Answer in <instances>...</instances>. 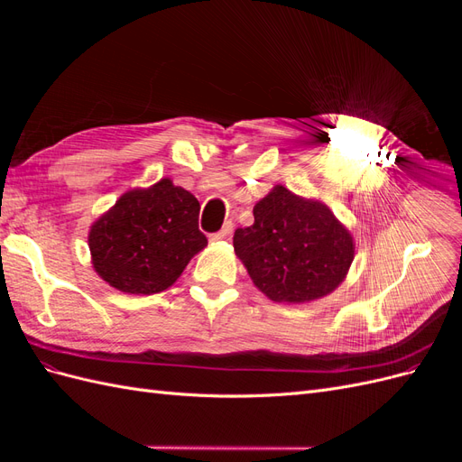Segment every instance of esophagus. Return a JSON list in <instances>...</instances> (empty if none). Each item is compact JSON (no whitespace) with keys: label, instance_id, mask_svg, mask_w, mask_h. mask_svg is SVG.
<instances>
[{"label":"esophagus","instance_id":"obj_1","mask_svg":"<svg viewBox=\"0 0 462 462\" xmlns=\"http://www.w3.org/2000/svg\"><path fill=\"white\" fill-rule=\"evenodd\" d=\"M233 233V223L231 221H227L226 226H223L217 233H214L212 236H209V241H226V239H229V235Z\"/></svg>","mask_w":462,"mask_h":462}]
</instances>
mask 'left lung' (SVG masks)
Wrapping results in <instances>:
<instances>
[{"instance_id": "1", "label": "left lung", "mask_w": 462, "mask_h": 462, "mask_svg": "<svg viewBox=\"0 0 462 462\" xmlns=\"http://www.w3.org/2000/svg\"><path fill=\"white\" fill-rule=\"evenodd\" d=\"M233 246L263 295L289 304L329 295L355 258L353 235L331 209L283 185L254 206V223L235 231Z\"/></svg>"}]
</instances>
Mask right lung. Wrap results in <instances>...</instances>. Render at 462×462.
<instances>
[{"instance_id":"add662e5","label":"right lung","mask_w":462,"mask_h":462,"mask_svg":"<svg viewBox=\"0 0 462 462\" xmlns=\"http://www.w3.org/2000/svg\"><path fill=\"white\" fill-rule=\"evenodd\" d=\"M200 204L171 179L123 194L88 233L96 273L129 295L171 287L208 245L199 229Z\"/></svg>"}]
</instances>
